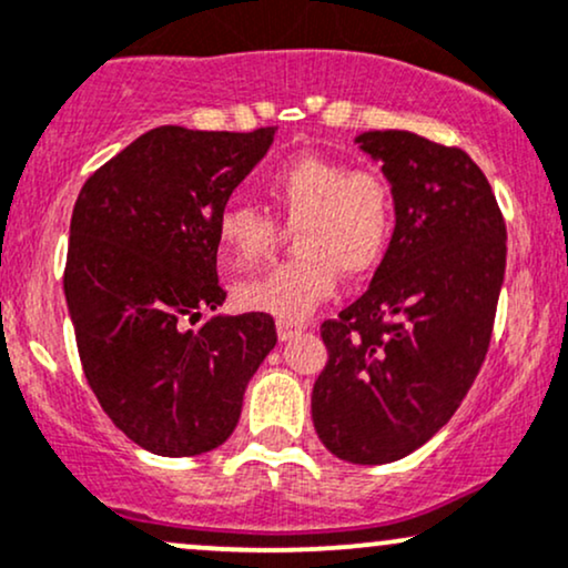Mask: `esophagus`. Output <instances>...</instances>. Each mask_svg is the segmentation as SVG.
Here are the masks:
<instances>
[{
    "mask_svg": "<svg viewBox=\"0 0 568 568\" xmlns=\"http://www.w3.org/2000/svg\"><path fill=\"white\" fill-rule=\"evenodd\" d=\"M304 328H306V325H298V323H285V321H280V323H277V336H280V342H291V338L302 334Z\"/></svg>",
    "mask_w": 568,
    "mask_h": 568,
    "instance_id": "1",
    "label": "esophagus"
}]
</instances>
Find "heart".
Segmentation results:
<instances>
[{"mask_svg": "<svg viewBox=\"0 0 568 568\" xmlns=\"http://www.w3.org/2000/svg\"><path fill=\"white\" fill-rule=\"evenodd\" d=\"M280 219L296 230L298 258L243 280L234 298L243 310L302 323L344 277H366L384 258L395 224L393 189L379 171L306 154L266 184ZM283 230L253 205H226L216 221L221 266L240 272L275 251Z\"/></svg>", "mask_w": 568, "mask_h": 568, "instance_id": "b5f03b06", "label": "heart"}]
</instances>
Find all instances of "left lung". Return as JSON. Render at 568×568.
<instances>
[{"instance_id":"left-lung-1","label":"left lung","mask_w":568,"mask_h":568,"mask_svg":"<svg viewBox=\"0 0 568 568\" xmlns=\"http://www.w3.org/2000/svg\"><path fill=\"white\" fill-rule=\"evenodd\" d=\"M361 149L393 184L395 232L371 288L321 325L317 438L352 465L416 452L473 387L491 342L507 230L484 171L456 146L368 130Z\"/></svg>"}]
</instances>
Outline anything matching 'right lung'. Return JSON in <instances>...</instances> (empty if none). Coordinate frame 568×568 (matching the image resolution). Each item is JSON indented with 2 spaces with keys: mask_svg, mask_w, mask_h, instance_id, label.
Listing matches in <instances>:
<instances>
[{
  "mask_svg": "<svg viewBox=\"0 0 568 568\" xmlns=\"http://www.w3.org/2000/svg\"><path fill=\"white\" fill-rule=\"evenodd\" d=\"M275 130L154 128L77 197L63 291L84 376L109 419L152 454L219 448L277 344L264 312L189 328L224 304L216 221Z\"/></svg>",
  "mask_w": 568,
  "mask_h": 568,
  "instance_id": "add662e5",
  "label": "right lung"
}]
</instances>
